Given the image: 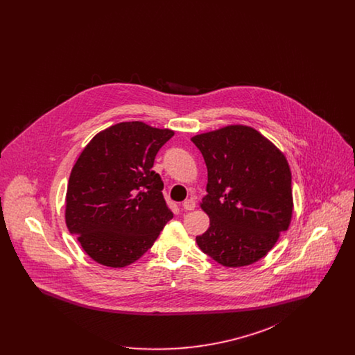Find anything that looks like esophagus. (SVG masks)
Masks as SVG:
<instances>
[{
  "instance_id": "34e87169",
  "label": "esophagus",
  "mask_w": 355,
  "mask_h": 355,
  "mask_svg": "<svg viewBox=\"0 0 355 355\" xmlns=\"http://www.w3.org/2000/svg\"><path fill=\"white\" fill-rule=\"evenodd\" d=\"M182 206H184V209L187 210V211L189 210H194L196 209V201L193 198H189V200H186Z\"/></svg>"
}]
</instances>
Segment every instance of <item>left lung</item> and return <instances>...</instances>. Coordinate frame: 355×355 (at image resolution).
Wrapping results in <instances>:
<instances>
[{
    "label": "left lung",
    "mask_w": 355,
    "mask_h": 355,
    "mask_svg": "<svg viewBox=\"0 0 355 355\" xmlns=\"http://www.w3.org/2000/svg\"><path fill=\"white\" fill-rule=\"evenodd\" d=\"M191 141L207 168V194L200 205L210 226L196 236L197 245L222 266H249L270 252L291 222L286 157L246 125H227Z\"/></svg>",
    "instance_id": "8db88e82"
}]
</instances>
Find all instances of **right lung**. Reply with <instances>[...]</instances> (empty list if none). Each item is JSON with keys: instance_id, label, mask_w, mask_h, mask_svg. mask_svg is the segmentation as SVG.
<instances>
[{"instance_id": "add662e5", "label": "right lung", "mask_w": 355, "mask_h": 355, "mask_svg": "<svg viewBox=\"0 0 355 355\" xmlns=\"http://www.w3.org/2000/svg\"><path fill=\"white\" fill-rule=\"evenodd\" d=\"M174 135L142 121L119 122L94 135L77 158L67 190L65 220L85 253L125 268L146 253L173 218L153 164Z\"/></svg>"}]
</instances>
